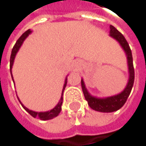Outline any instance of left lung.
<instances>
[{"instance_id":"obj_1","label":"left lung","mask_w":146,"mask_h":146,"mask_svg":"<svg viewBox=\"0 0 146 146\" xmlns=\"http://www.w3.org/2000/svg\"><path fill=\"white\" fill-rule=\"evenodd\" d=\"M110 36L115 38L120 44V45L125 51L126 57H127L130 76H129L128 83H127L125 88L120 94L117 96L108 97L105 99H98V98L91 96L88 93L83 81L82 80L81 81L84 97L86 101L88 102V106L96 111H99L102 113H111V112H114L121 108L125 103L127 98H128L131 93V90L133 88V82H134V68H133V55H132V50L130 49L128 43H127L125 37L112 25L110 26Z\"/></svg>"}]
</instances>
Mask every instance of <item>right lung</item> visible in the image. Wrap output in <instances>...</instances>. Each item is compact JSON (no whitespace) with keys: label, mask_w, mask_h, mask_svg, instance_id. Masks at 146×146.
<instances>
[{"label":"right lung","mask_w":146,"mask_h":146,"mask_svg":"<svg viewBox=\"0 0 146 146\" xmlns=\"http://www.w3.org/2000/svg\"><path fill=\"white\" fill-rule=\"evenodd\" d=\"M31 33V31L30 30H27L26 31L20 38L19 39H18L14 44V46L13 47L12 49V52H11V56H10V71H11V69H12V66H13V60H14V58H15V55H16V53L17 51L19 50L20 47L21 46L23 41L25 40V38ZM12 78H13V76H12ZM66 84H67V81L65 80V82H64V88H63V92H64V90L66 87ZM20 101V100H19ZM62 104H63V93H62V96H61V99L58 102V104L53 109H51L50 111H48V112H40V113H38V112H33L32 110H29L28 108H27L26 107H24L22 104V107L25 108L26 111H27L33 118H38L41 120H47V119H53V118H55L57 117L59 113L61 112L62 110Z\"/></svg>","instance_id":"1"}]
</instances>
